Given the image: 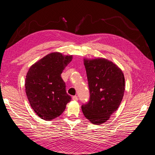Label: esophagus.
I'll return each mask as SVG.
<instances>
[{
  "mask_svg": "<svg viewBox=\"0 0 155 155\" xmlns=\"http://www.w3.org/2000/svg\"><path fill=\"white\" fill-rule=\"evenodd\" d=\"M72 100L73 101H78V97H77V96H73L72 97Z\"/></svg>",
  "mask_w": 155,
  "mask_h": 155,
  "instance_id": "34e87169",
  "label": "esophagus"
}]
</instances>
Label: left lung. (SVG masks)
<instances>
[{"label": "left lung", "mask_w": 155, "mask_h": 155, "mask_svg": "<svg viewBox=\"0 0 155 155\" xmlns=\"http://www.w3.org/2000/svg\"><path fill=\"white\" fill-rule=\"evenodd\" d=\"M90 99L82 105V111L94 124L109 119L119 107L124 92V77L117 64L104 58H84Z\"/></svg>", "instance_id": "obj_1"}]
</instances>
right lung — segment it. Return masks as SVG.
<instances>
[{
	"label": "right lung",
	"instance_id": "add662e5",
	"mask_svg": "<svg viewBox=\"0 0 155 155\" xmlns=\"http://www.w3.org/2000/svg\"><path fill=\"white\" fill-rule=\"evenodd\" d=\"M72 55L52 52L36 62L26 76L25 91L32 109L42 119L51 120L63 113L71 97L61 78Z\"/></svg>",
	"mask_w": 155,
	"mask_h": 155
}]
</instances>
